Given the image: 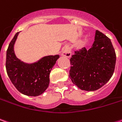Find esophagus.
<instances>
[{
	"mask_svg": "<svg viewBox=\"0 0 122 122\" xmlns=\"http://www.w3.org/2000/svg\"><path fill=\"white\" fill-rule=\"evenodd\" d=\"M62 55L66 57H71V51H70V48L68 46H65L63 51H62Z\"/></svg>",
	"mask_w": 122,
	"mask_h": 122,
	"instance_id": "esophagus-1",
	"label": "esophagus"
}]
</instances>
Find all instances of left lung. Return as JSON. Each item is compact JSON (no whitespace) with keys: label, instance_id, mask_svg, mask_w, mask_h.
<instances>
[{"label":"left lung","instance_id":"1","mask_svg":"<svg viewBox=\"0 0 122 122\" xmlns=\"http://www.w3.org/2000/svg\"><path fill=\"white\" fill-rule=\"evenodd\" d=\"M116 55L111 40L96 30L95 41L89 50L75 51L70 59L69 78L81 90L94 91L107 83L113 76Z\"/></svg>","mask_w":122,"mask_h":122}]
</instances>
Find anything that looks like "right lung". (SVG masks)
<instances>
[{"mask_svg":"<svg viewBox=\"0 0 122 122\" xmlns=\"http://www.w3.org/2000/svg\"><path fill=\"white\" fill-rule=\"evenodd\" d=\"M19 32L15 34L6 51V69L11 82L21 93L36 97L41 95L48 88L49 75L59 55H50L40 60L27 64L18 59L14 53V44Z\"/></svg>","mask_w":122,"mask_h":122,"instance_id":"add662e5","label":"right lung"}]
</instances>
